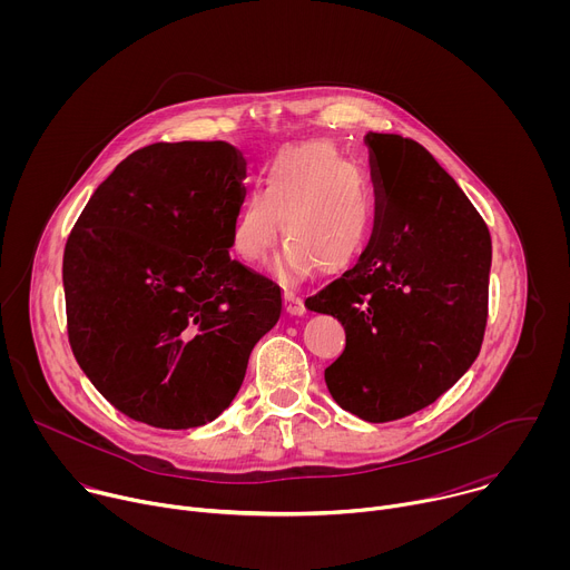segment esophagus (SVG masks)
Segmentation results:
<instances>
[{"mask_svg": "<svg viewBox=\"0 0 570 570\" xmlns=\"http://www.w3.org/2000/svg\"><path fill=\"white\" fill-rule=\"evenodd\" d=\"M284 299H286V313L288 315H306V306H304V302L297 295L286 293Z\"/></svg>", "mask_w": 570, "mask_h": 570, "instance_id": "obj_1", "label": "esophagus"}]
</instances>
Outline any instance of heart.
<instances>
[{"instance_id":"obj_1","label":"heart","mask_w":570,"mask_h":570,"mask_svg":"<svg viewBox=\"0 0 570 570\" xmlns=\"http://www.w3.org/2000/svg\"><path fill=\"white\" fill-rule=\"evenodd\" d=\"M277 218L286 240L277 273L308 277L317 268L336 275L354 266L370 246L374 189L334 146H288L266 165L259 196L238 212L229 234L234 255L253 266L264 264L277 243Z\"/></svg>"}]
</instances>
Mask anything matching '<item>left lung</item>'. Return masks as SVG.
Instances as JSON below:
<instances>
[{
  "label": "left lung",
  "mask_w": 570,
  "mask_h": 570,
  "mask_svg": "<svg viewBox=\"0 0 570 570\" xmlns=\"http://www.w3.org/2000/svg\"><path fill=\"white\" fill-rule=\"evenodd\" d=\"M376 223L354 268L306 297L338 317L345 352L324 370L343 411L409 417L475 361L487 324L492 238L458 183L417 141L367 132Z\"/></svg>",
  "instance_id": "obj_1"
}]
</instances>
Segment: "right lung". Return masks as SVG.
Here are the masks:
<instances>
[{"label": "right lung", "instance_id": "obj_1", "mask_svg": "<svg viewBox=\"0 0 570 570\" xmlns=\"http://www.w3.org/2000/svg\"><path fill=\"white\" fill-rule=\"evenodd\" d=\"M246 174L227 141L150 144L97 187L67 238L71 352L130 420L214 422L282 315L279 288L229 257Z\"/></svg>", "mask_w": 570, "mask_h": 570}]
</instances>
